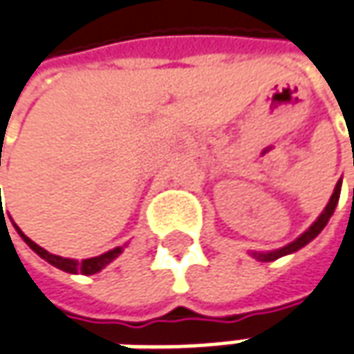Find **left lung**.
<instances>
[{
    "mask_svg": "<svg viewBox=\"0 0 354 354\" xmlns=\"http://www.w3.org/2000/svg\"><path fill=\"white\" fill-rule=\"evenodd\" d=\"M341 186H343V178L337 182V186H335V192H333V196L328 200V204L324 206V210H322L321 214H319V218L315 220L304 232H302L299 239H295L292 242H288V244H284L281 248H274V250H266V252H250L252 257L260 262H272V260L281 259V257H286V254H292V252H297V250H301L302 246H306L310 240H315L319 234L322 232V228L328 224V220L333 216V212H335V208H337V204H339V196H341Z\"/></svg>",
    "mask_w": 354,
    "mask_h": 354,
    "instance_id": "left-lung-1",
    "label": "left lung"
}]
</instances>
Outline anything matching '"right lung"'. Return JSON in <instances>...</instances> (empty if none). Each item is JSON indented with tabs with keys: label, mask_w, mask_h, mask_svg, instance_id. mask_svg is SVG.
<instances>
[{
	"label": "right lung",
	"mask_w": 354,
	"mask_h": 354,
	"mask_svg": "<svg viewBox=\"0 0 354 354\" xmlns=\"http://www.w3.org/2000/svg\"><path fill=\"white\" fill-rule=\"evenodd\" d=\"M1 204V202H0ZM0 220L6 222V216H1ZM13 222V220H11ZM13 228L17 230V234L24 239V242L32 248L35 254H39L44 260H48L52 266L55 268H59V270H64V272H70V274H86V277H90V274H95V272H100L102 268H106L112 260H115L120 254H122V250H124V246H115L112 250H108V252H104V254H100V257H94V259H84V260H73V259H64V257H57V254H52V252H48L46 248H41L39 244H35L32 239H28L21 230H19V226L17 224H13Z\"/></svg>",
	"instance_id": "obj_1"
}]
</instances>
